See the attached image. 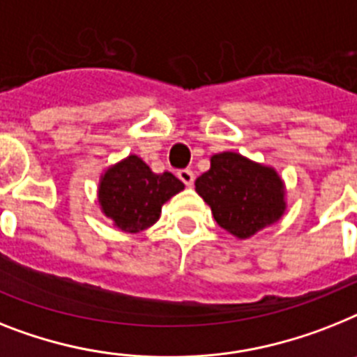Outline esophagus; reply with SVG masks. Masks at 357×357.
Segmentation results:
<instances>
[{
  "label": "esophagus",
  "instance_id": "1",
  "mask_svg": "<svg viewBox=\"0 0 357 357\" xmlns=\"http://www.w3.org/2000/svg\"><path fill=\"white\" fill-rule=\"evenodd\" d=\"M178 178H181V181L184 182L188 188H191V185H193V182H195V175H193V172H191V169H181V172H178Z\"/></svg>",
  "mask_w": 357,
  "mask_h": 357
}]
</instances>
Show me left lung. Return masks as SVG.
Returning a JSON list of instances; mask_svg holds the SVG:
<instances>
[{
    "instance_id": "8db88e82",
    "label": "left lung",
    "mask_w": 357,
    "mask_h": 357,
    "mask_svg": "<svg viewBox=\"0 0 357 357\" xmlns=\"http://www.w3.org/2000/svg\"><path fill=\"white\" fill-rule=\"evenodd\" d=\"M195 181V190L211 208L220 228L250 238L287 211V190L279 173L234 151L217 153Z\"/></svg>"
}]
</instances>
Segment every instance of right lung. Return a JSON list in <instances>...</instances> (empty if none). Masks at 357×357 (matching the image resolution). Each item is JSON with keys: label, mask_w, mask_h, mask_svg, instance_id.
I'll return each instance as SVG.
<instances>
[{"label": "right lung", "mask_w": 357, "mask_h": 357, "mask_svg": "<svg viewBox=\"0 0 357 357\" xmlns=\"http://www.w3.org/2000/svg\"><path fill=\"white\" fill-rule=\"evenodd\" d=\"M184 190L173 173L160 175L137 155L107 167L98 184V204L102 213L126 234H138L160 219L162 206Z\"/></svg>", "instance_id": "1"}]
</instances>
